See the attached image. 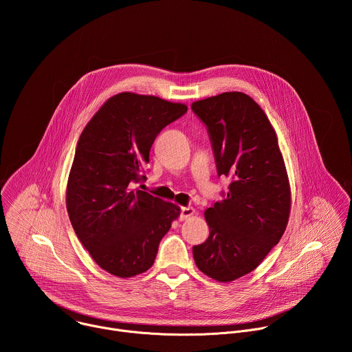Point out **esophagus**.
I'll return each mask as SVG.
<instances>
[{
    "mask_svg": "<svg viewBox=\"0 0 352 352\" xmlns=\"http://www.w3.org/2000/svg\"><path fill=\"white\" fill-rule=\"evenodd\" d=\"M195 214V210L192 208H182L181 209V214H179V220L184 221V220H188L190 216Z\"/></svg>",
    "mask_w": 352,
    "mask_h": 352,
    "instance_id": "1",
    "label": "esophagus"
}]
</instances>
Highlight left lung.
Instances as JSON below:
<instances>
[{
    "mask_svg": "<svg viewBox=\"0 0 352 352\" xmlns=\"http://www.w3.org/2000/svg\"><path fill=\"white\" fill-rule=\"evenodd\" d=\"M208 129L219 177L230 178L223 200L205 212L209 238L192 248L206 276L228 283L252 270L281 239L291 192L276 132L248 94L226 91L192 103Z\"/></svg>",
    "mask_w": 352,
    "mask_h": 352,
    "instance_id": "left-lung-1",
    "label": "left lung"
}]
</instances>
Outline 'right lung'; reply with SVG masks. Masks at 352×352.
Returning <instances> with one entry per match:
<instances>
[{"mask_svg":"<svg viewBox=\"0 0 352 352\" xmlns=\"http://www.w3.org/2000/svg\"><path fill=\"white\" fill-rule=\"evenodd\" d=\"M188 111L156 96L120 93L80 133L67 186V210L94 262L117 277L144 273L179 216L174 204L135 189L146 181L156 136Z\"/></svg>","mask_w":352,"mask_h":352,"instance_id":"obj_1","label":"right lung"}]
</instances>
